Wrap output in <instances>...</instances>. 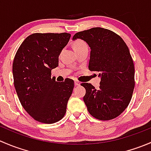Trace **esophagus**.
Instances as JSON below:
<instances>
[{
    "label": "esophagus",
    "instance_id": "34e87169",
    "mask_svg": "<svg viewBox=\"0 0 151 151\" xmlns=\"http://www.w3.org/2000/svg\"><path fill=\"white\" fill-rule=\"evenodd\" d=\"M80 85V82L77 81V80H75V81H74V85H75V86H78V85Z\"/></svg>",
    "mask_w": 151,
    "mask_h": 151
}]
</instances>
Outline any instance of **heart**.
<instances>
[{"mask_svg":"<svg viewBox=\"0 0 151 151\" xmlns=\"http://www.w3.org/2000/svg\"><path fill=\"white\" fill-rule=\"evenodd\" d=\"M84 45H86V44H85V42L80 40V39H77V40H76L75 42H74V45H73V48H74V49L79 48V47L84 46Z\"/></svg>","mask_w":151,"mask_h":151,"instance_id":"1","label":"heart"}]
</instances>
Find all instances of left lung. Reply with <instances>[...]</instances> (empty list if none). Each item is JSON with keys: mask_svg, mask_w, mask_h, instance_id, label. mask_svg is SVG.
I'll return each mask as SVG.
<instances>
[{"mask_svg": "<svg viewBox=\"0 0 151 151\" xmlns=\"http://www.w3.org/2000/svg\"><path fill=\"white\" fill-rule=\"evenodd\" d=\"M80 39L91 47V71L99 72L100 86L82 83L86 90L83 100L89 113L96 119L109 121L119 116L132 99L134 88V66L122 38L112 30L93 28L78 32L72 40Z\"/></svg>", "mask_w": 151, "mask_h": 151, "instance_id": "obj_1", "label": "left lung"}]
</instances>
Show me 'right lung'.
<instances>
[{"label":"right lung","instance_id":"add662e5","mask_svg":"<svg viewBox=\"0 0 151 151\" xmlns=\"http://www.w3.org/2000/svg\"><path fill=\"white\" fill-rule=\"evenodd\" d=\"M71 34L33 33L24 40L14 59V84L25 110L36 121L54 123L63 118L74 84L71 79L58 83L51 71Z\"/></svg>","mask_w":151,"mask_h":151}]
</instances>
